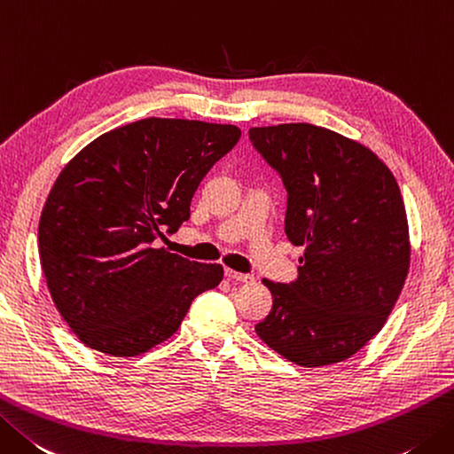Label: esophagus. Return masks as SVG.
<instances>
[{"instance_id": "esophagus-1", "label": "esophagus", "mask_w": 454, "mask_h": 454, "mask_svg": "<svg viewBox=\"0 0 454 454\" xmlns=\"http://www.w3.org/2000/svg\"><path fill=\"white\" fill-rule=\"evenodd\" d=\"M226 278L232 279V281H239V283L254 281V275H250V273H239V271H234V270H226Z\"/></svg>"}]
</instances>
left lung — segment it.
<instances>
[{
    "instance_id": "1",
    "label": "left lung",
    "mask_w": 454,
    "mask_h": 454,
    "mask_svg": "<svg viewBox=\"0 0 454 454\" xmlns=\"http://www.w3.org/2000/svg\"><path fill=\"white\" fill-rule=\"evenodd\" d=\"M250 139L287 189V238L305 246L295 281L263 279L273 307L255 333L297 366L348 360L386 325L410 271L395 176L366 145L313 123L252 128Z\"/></svg>"
}]
</instances>
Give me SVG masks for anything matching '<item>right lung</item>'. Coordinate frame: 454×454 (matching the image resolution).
<instances>
[{"label": "right lung", "instance_id": "obj_1", "mask_svg": "<svg viewBox=\"0 0 454 454\" xmlns=\"http://www.w3.org/2000/svg\"><path fill=\"white\" fill-rule=\"evenodd\" d=\"M242 131L230 123L145 118L102 133L62 167L39 220L52 303L78 340L139 356L179 331L192 299L224 278L218 263L155 247Z\"/></svg>", "mask_w": 454, "mask_h": 454}]
</instances>
